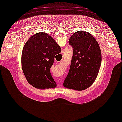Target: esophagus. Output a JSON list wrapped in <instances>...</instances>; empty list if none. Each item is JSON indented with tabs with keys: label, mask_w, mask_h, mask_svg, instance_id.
Segmentation results:
<instances>
[{
	"label": "esophagus",
	"mask_w": 122,
	"mask_h": 122,
	"mask_svg": "<svg viewBox=\"0 0 122 122\" xmlns=\"http://www.w3.org/2000/svg\"><path fill=\"white\" fill-rule=\"evenodd\" d=\"M62 52H63V51L62 52Z\"/></svg>",
	"instance_id": "obj_1"
}]
</instances>
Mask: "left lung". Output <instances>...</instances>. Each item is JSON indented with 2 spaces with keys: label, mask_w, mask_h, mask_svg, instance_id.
Returning <instances> with one entry per match:
<instances>
[{
  "label": "left lung",
  "mask_w": 122,
  "mask_h": 122,
  "mask_svg": "<svg viewBox=\"0 0 122 122\" xmlns=\"http://www.w3.org/2000/svg\"><path fill=\"white\" fill-rule=\"evenodd\" d=\"M73 55L64 87L82 91L94 83L102 63V53L95 38L89 32L79 31L70 38Z\"/></svg>",
  "instance_id": "left-lung-1"
}]
</instances>
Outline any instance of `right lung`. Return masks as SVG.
<instances>
[{"instance_id":"add662e5","label":"right lung","mask_w":122,"mask_h":122,"mask_svg":"<svg viewBox=\"0 0 122 122\" xmlns=\"http://www.w3.org/2000/svg\"><path fill=\"white\" fill-rule=\"evenodd\" d=\"M61 51L60 46L46 33L38 32L29 38L21 55L22 71L29 84L42 90L56 87L50 68L55 56Z\"/></svg>"}]
</instances>
